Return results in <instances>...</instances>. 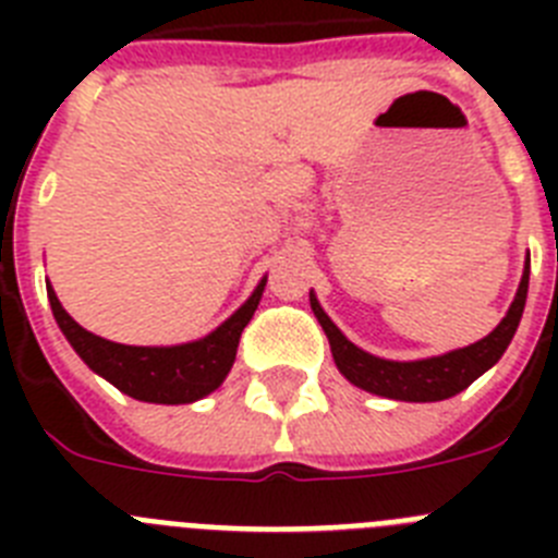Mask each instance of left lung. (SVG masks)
<instances>
[{"instance_id":"1","label":"left lung","mask_w":558,"mask_h":558,"mask_svg":"<svg viewBox=\"0 0 558 558\" xmlns=\"http://www.w3.org/2000/svg\"><path fill=\"white\" fill-rule=\"evenodd\" d=\"M529 274L531 259H525V270H522L514 302H511L509 313L502 315V322L486 338L463 349H452L447 354H436V357L386 360L377 357V354H368L366 349L354 347L352 340L335 327L313 290H310V307H313L315 318L327 332L335 366L352 386L377 393V397L399 399V402H441V399H450L461 393L463 388H470L509 349L511 338L520 327L525 299H529Z\"/></svg>"}]
</instances>
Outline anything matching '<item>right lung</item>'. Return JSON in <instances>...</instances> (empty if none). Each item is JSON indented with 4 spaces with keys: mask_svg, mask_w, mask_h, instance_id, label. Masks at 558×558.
I'll return each mask as SVG.
<instances>
[{
    "mask_svg": "<svg viewBox=\"0 0 558 558\" xmlns=\"http://www.w3.org/2000/svg\"><path fill=\"white\" fill-rule=\"evenodd\" d=\"M268 279H259L248 302L226 318L218 329L190 343L175 347H125L113 340L88 332L58 302L52 284H47L49 307L56 315L58 327L66 335L81 360L95 374L108 379L113 388H120L128 397L153 405H190L209 397L223 386L234 366L236 347L245 324L251 322L256 304L263 299Z\"/></svg>",
    "mask_w": 558,
    "mask_h": 558,
    "instance_id": "right-lung-1",
    "label": "right lung"
}]
</instances>
